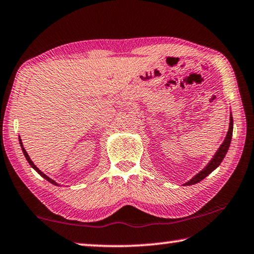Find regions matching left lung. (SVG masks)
<instances>
[{
  "mask_svg": "<svg viewBox=\"0 0 254 254\" xmlns=\"http://www.w3.org/2000/svg\"><path fill=\"white\" fill-rule=\"evenodd\" d=\"M232 132H233V119H232V117H231L230 118V127H229V131H227V134H226L224 142L222 143L220 149L217 150V152L214 156V158L212 159V161L208 163L207 167H206L204 170H201L199 174H197L194 178H192L191 180H189V182L185 185H187L188 186V185H194V184L199 183L200 180H203L206 176H208L214 169H216L217 167L220 166V163L222 162V160L225 157L227 150H229L231 139H232Z\"/></svg>",
  "mask_w": 254,
  "mask_h": 254,
  "instance_id": "8db88e82",
  "label": "left lung"
}]
</instances>
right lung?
<instances>
[{"label": "right lung", "instance_id": "1", "mask_svg": "<svg viewBox=\"0 0 254 254\" xmlns=\"http://www.w3.org/2000/svg\"><path fill=\"white\" fill-rule=\"evenodd\" d=\"M20 140V144H21V147H22V151H23V154H24V157H25V159H27V160H28V162L30 163V166H31L32 167V168L34 169V170H37V173L38 174H39V175H41L42 176V177H44L45 179H47V180H48V182H50L51 184H54V185H57V184H56V182H54V180L53 179H50L49 177H48V176H46L44 173H41V171L39 170V169H38L37 168V167L36 166H34V163L31 161V159H30V157H29V154L27 153V151H25V150H24V148H23V145H22V142H21V139H19Z\"/></svg>", "mask_w": 254, "mask_h": 254}]
</instances>
